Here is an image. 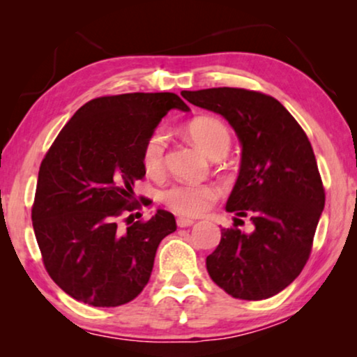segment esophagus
Here are the masks:
<instances>
[{
    "mask_svg": "<svg viewBox=\"0 0 357 357\" xmlns=\"http://www.w3.org/2000/svg\"><path fill=\"white\" fill-rule=\"evenodd\" d=\"M193 224H195V221H193V219H190V218H183V216L177 218V226L178 227H188V226H193Z\"/></svg>",
    "mask_w": 357,
    "mask_h": 357,
    "instance_id": "esophagus-1",
    "label": "esophagus"
}]
</instances>
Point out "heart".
<instances>
[{
	"label": "heart",
	"mask_w": 357,
	"mask_h": 357,
	"mask_svg": "<svg viewBox=\"0 0 357 357\" xmlns=\"http://www.w3.org/2000/svg\"><path fill=\"white\" fill-rule=\"evenodd\" d=\"M190 139L208 158H222L231 146L229 128L216 116H197L187 126ZM169 136L162 128L151 131L143 144V165L146 172L159 174L164 167ZM221 197V188L214 183H174L165 188L160 198L172 211L185 216H199Z\"/></svg>",
	"instance_id": "b5f03b06"
}]
</instances>
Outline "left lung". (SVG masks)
<instances>
[{
	"mask_svg": "<svg viewBox=\"0 0 357 357\" xmlns=\"http://www.w3.org/2000/svg\"><path fill=\"white\" fill-rule=\"evenodd\" d=\"M182 96L236 131L242 159L226 211L253 224L250 232L222 229L206 270L236 299H268L301 275L325 206L310 141L284 105L261 92L213 87Z\"/></svg>",
	"mask_w": 357,
	"mask_h": 357,
	"instance_id": "1",
	"label": "left lung"
}]
</instances>
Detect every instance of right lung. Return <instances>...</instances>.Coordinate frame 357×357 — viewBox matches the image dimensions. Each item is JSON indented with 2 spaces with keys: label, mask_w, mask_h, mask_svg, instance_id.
<instances>
[{
  "label": "right lung",
  "mask_w": 357,
  "mask_h": 357,
  "mask_svg": "<svg viewBox=\"0 0 357 357\" xmlns=\"http://www.w3.org/2000/svg\"><path fill=\"white\" fill-rule=\"evenodd\" d=\"M172 109L190 107L172 92L89 100L43 158L32 226L48 275L73 299L92 307L133 301L148 284L160 241L177 229L164 209L116 226L139 208L133 187L146 174L143 144Z\"/></svg>",
  "instance_id": "right-lung-1"
}]
</instances>
